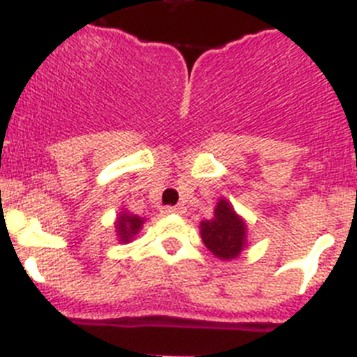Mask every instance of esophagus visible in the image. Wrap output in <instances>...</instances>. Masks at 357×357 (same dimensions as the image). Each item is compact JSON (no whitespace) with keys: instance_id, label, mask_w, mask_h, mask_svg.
Wrapping results in <instances>:
<instances>
[{"instance_id":"obj_1","label":"esophagus","mask_w":357,"mask_h":357,"mask_svg":"<svg viewBox=\"0 0 357 357\" xmlns=\"http://www.w3.org/2000/svg\"><path fill=\"white\" fill-rule=\"evenodd\" d=\"M162 213H164V214H182V213H184V207H182V206H169V207H164Z\"/></svg>"}]
</instances>
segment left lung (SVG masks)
<instances>
[{
    "label": "left lung",
    "instance_id": "obj_1",
    "mask_svg": "<svg viewBox=\"0 0 357 357\" xmlns=\"http://www.w3.org/2000/svg\"><path fill=\"white\" fill-rule=\"evenodd\" d=\"M200 236L218 259H236L247 247V223L229 200L220 198L214 207V216L200 223Z\"/></svg>",
    "mask_w": 357,
    "mask_h": 357
}]
</instances>
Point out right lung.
Wrapping results in <instances>:
<instances>
[{"mask_svg": "<svg viewBox=\"0 0 357 357\" xmlns=\"http://www.w3.org/2000/svg\"><path fill=\"white\" fill-rule=\"evenodd\" d=\"M144 223V218L135 216V214L127 213V211H121L119 218L116 220V232H118V238L121 243L132 241L137 232L141 230Z\"/></svg>", "mask_w": 357, "mask_h": 357, "instance_id": "add662e5", "label": "right lung"}]
</instances>
